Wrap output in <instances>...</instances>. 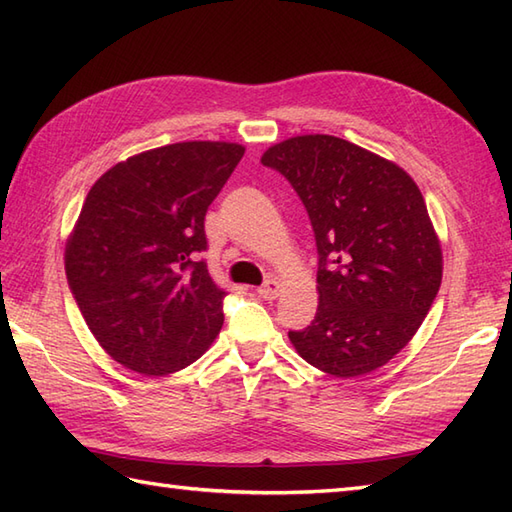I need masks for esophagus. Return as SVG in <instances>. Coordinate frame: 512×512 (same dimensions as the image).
Here are the masks:
<instances>
[{
    "label": "esophagus",
    "instance_id": "esophagus-1",
    "mask_svg": "<svg viewBox=\"0 0 512 512\" xmlns=\"http://www.w3.org/2000/svg\"><path fill=\"white\" fill-rule=\"evenodd\" d=\"M279 290H281V286H279V281H275V279H268L264 286H259V288H257L259 297L266 299V301H273V299H277V297H279Z\"/></svg>",
    "mask_w": 512,
    "mask_h": 512
}]
</instances>
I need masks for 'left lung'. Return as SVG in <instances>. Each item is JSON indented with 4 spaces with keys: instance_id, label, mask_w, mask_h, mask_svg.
I'll use <instances>...</instances> for the list:
<instances>
[{
    "instance_id": "left-lung-1",
    "label": "left lung",
    "mask_w": 512,
    "mask_h": 512,
    "mask_svg": "<svg viewBox=\"0 0 512 512\" xmlns=\"http://www.w3.org/2000/svg\"><path fill=\"white\" fill-rule=\"evenodd\" d=\"M279 171L310 217L319 308L295 350L325 374L354 378L391 361L427 317L442 248L418 184L394 162L343 138L310 134L273 145Z\"/></svg>"
}]
</instances>
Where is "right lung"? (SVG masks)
<instances>
[{
    "instance_id": "1",
    "label": "right lung",
    "mask_w": 512,
    "mask_h": 512,
    "mask_svg": "<svg viewBox=\"0 0 512 512\" xmlns=\"http://www.w3.org/2000/svg\"><path fill=\"white\" fill-rule=\"evenodd\" d=\"M244 147L191 140L118 162L94 182L65 246L85 323L114 361L167 376L209 350L226 292L198 255L204 215Z\"/></svg>"
}]
</instances>
